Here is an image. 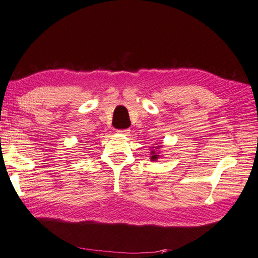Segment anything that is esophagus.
Returning <instances> with one entry per match:
<instances>
[{
  "label": "esophagus",
  "mask_w": 258,
  "mask_h": 258,
  "mask_svg": "<svg viewBox=\"0 0 258 258\" xmlns=\"http://www.w3.org/2000/svg\"><path fill=\"white\" fill-rule=\"evenodd\" d=\"M116 133L120 134V135H124V136H128L130 134V130L128 129H121V130H118Z\"/></svg>",
  "instance_id": "1"
}]
</instances>
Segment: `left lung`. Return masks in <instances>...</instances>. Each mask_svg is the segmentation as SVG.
Listing matches in <instances>:
<instances>
[{
  "label": "left lung",
  "instance_id": "obj_1",
  "mask_svg": "<svg viewBox=\"0 0 258 258\" xmlns=\"http://www.w3.org/2000/svg\"><path fill=\"white\" fill-rule=\"evenodd\" d=\"M159 148H162V145H160V143L156 144V146H155V147L150 148V160H153V162H156V160L160 156H162V155H159V153H158Z\"/></svg>",
  "mask_w": 258,
  "mask_h": 258
}]
</instances>
